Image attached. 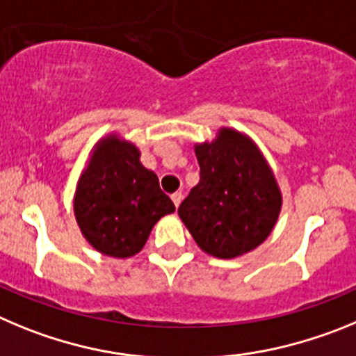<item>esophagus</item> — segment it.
Wrapping results in <instances>:
<instances>
[{"instance_id": "34e87169", "label": "esophagus", "mask_w": 356, "mask_h": 356, "mask_svg": "<svg viewBox=\"0 0 356 356\" xmlns=\"http://www.w3.org/2000/svg\"><path fill=\"white\" fill-rule=\"evenodd\" d=\"M172 202H174L175 207L181 206V202H182V193H181V191H175V193L172 195Z\"/></svg>"}]
</instances>
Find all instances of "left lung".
Wrapping results in <instances>:
<instances>
[{
    "label": "left lung",
    "instance_id": "1",
    "mask_svg": "<svg viewBox=\"0 0 356 356\" xmlns=\"http://www.w3.org/2000/svg\"><path fill=\"white\" fill-rule=\"evenodd\" d=\"M200 182L179 206V218L202 252L218 259L248 254L278 222L282 191L257 143L222 126L216 138L195 143Z\"/></svg>",
    "mask_w": 356,
    "mask_h": 356
}]
</instances>
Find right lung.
Returning <instances> with one entry per match:
<instances>
[{
  "label": "right lung",
  "mask_w": 356,
  "mask_h": 356,
  "mask_svg": "<svg viewBox=\"0 0 356 356\" xmlns=\"http://www.w3.org/2000/svg\"><path fill=\"white\" fill-rule=\"evenodd\" d=\"M83 238L99 254L133 257L174 202L159 188L158 175L140 161V149L117 131L92 147L72 197Z\"/></svg>",
  "instance_id": "add662e5"
}]
</instances>
